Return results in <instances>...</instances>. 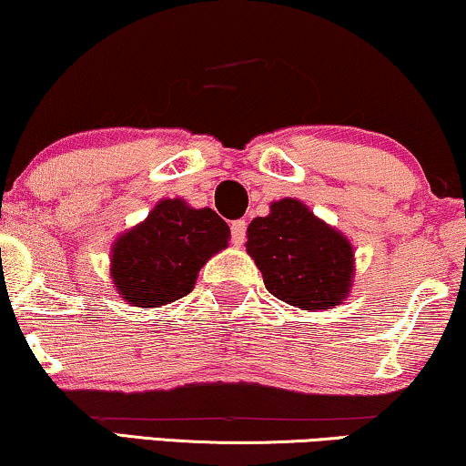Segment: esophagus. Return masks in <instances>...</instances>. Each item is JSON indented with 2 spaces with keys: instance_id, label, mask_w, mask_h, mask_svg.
I'll return each instance as SVG.
<instances>
[{
  "instance_id": "1",
  "label": "esophagus",
  "mask_w": 466,
  "mask_h": 466,
  "mask_svg": "<svg viewBox=\"0 0 466 466\" xmlns=\"http://www.w3.org/2000/svg\"><path fill=\"white\" fill-rule=\"evenodd\" d=\"M246 228H248L246 220H233L231 222V239H233L235 246H241L246 241Z\"/></svg>"
}]
</instances>
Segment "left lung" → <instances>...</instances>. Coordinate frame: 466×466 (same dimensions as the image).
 <instances>
[{"label": "left lung", "mask_w": 466, "mask_h": 466, "mask_svg": "<svg viewBox=\"0 0 466 466\" xmlns=\"http://www.w3.org/2000/svg\"><path fill=\"white\" fill-rule=\"evenodd\" d=\"M248 255L274 298L306 310H325L347 298L353 248L295 198L271 203L269 216L248 227Z\"/></svg>", "instance_id": "8db88e82"}]
</instances>
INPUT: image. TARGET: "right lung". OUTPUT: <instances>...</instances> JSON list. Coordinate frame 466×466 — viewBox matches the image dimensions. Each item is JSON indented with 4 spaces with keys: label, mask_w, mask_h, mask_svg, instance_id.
Returning <instances> with one entry per match:
<instances>
[{
    "label": "right lung",
    "mask_w": 466,
    "mask_h": 466,
    "mask_svg": "<svg viewBox=\"0 0 466 466\" xmlns=\"http://www.w3.org/2000/svg\"><path fill=\"white\" fill-rule=\"evenodd\" d=\"M228 235V225L214 209H192L181 198L160 201L147 220L115 244V287L141 308L186 298L198 269L227 246Z\"/></svg>",
    "instance_id": "right-lung-1"
}]
</instances>
